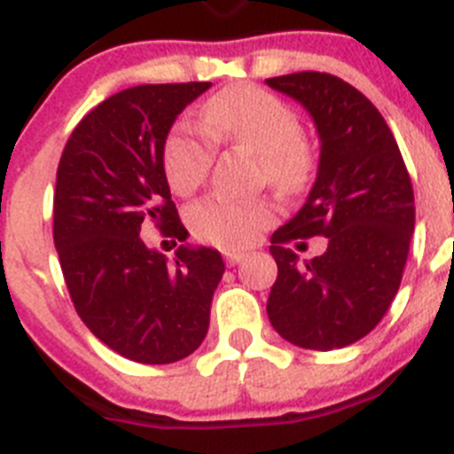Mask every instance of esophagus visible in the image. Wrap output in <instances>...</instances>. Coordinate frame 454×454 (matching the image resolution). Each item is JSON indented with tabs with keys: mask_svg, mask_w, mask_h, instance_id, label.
Listing matches in <instances>:
<instances>
[{
	"mask_svg": "<svg viewBox=\"0 0 454 454\" xmlns=\"http://www.w3.org/2000/svg\"><path fill=\"white\" fill-rule=\"evenodd\" d=\"M246 256V252H224V262H227V266H236V263L243 262Z\"/></svg>",
	"mask_w": 454,
	"mask_h": 454,
	"instance_id": "esophagus-1",
	"label": "esophagus"
}]
</instances>
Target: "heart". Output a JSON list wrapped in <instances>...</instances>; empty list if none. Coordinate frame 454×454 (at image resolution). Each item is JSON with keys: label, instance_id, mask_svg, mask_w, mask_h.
Segmentation results:
<instances>
[{"label": "heart", "instance_id": "obj_1", "mask_svg": "<svg viewBox=\"0 0 454 454\" xmlns=\"http://www.w3.org/2000/svg\"><path fill=\"white\" fill-rule=\"evenodd\" d=\"M200 127L215 145L259 156L263 177L282 195L302 192L311 182L314 156L302 140V124L295 111L270 92L252 86L227 88L207 99ZM206 139L188 124H179L168 136L163 172L177 195L198 191L214 166V147ZM272 218L275 208L268 200L207 198L188 208L192 234L227 250L254 243Z\"/></svg>", "mask_w": 454, "mask_h": 454}]
</instances>
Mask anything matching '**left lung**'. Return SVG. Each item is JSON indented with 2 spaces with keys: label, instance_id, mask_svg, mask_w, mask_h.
<instances>
[{
  "label": "left lung",
  "instance_id": "obj_1",
  "mask_svg": "<svg viewBox=\"0 0 454 454\" xmlns=\"http://www.w3.org/2000/svg\"><path fill=\"white\" fill-rule=\"evenodd\" d=\"M266 83L307 108L320 138L307 202L270 239L268 318L293 346L346 348L384 318L400 288L416 223L411 179L382 114L355 86L325 72ZM311 235L331 239L311 262L283 247Z\"/></svg>",
  "mask_w": 454,
  "mask_h": 454
}]
</instances>
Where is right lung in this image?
Returning <instances> with one entry per match:
<instances>
[{"label": "right lung", "instance_id": "add662e5", "mask_svg": "<svg viewBox=\"0 0 454 454\" xmlns=\"http://www.w3.org/2000/svg\"><path fill=\"white\" fill-rule=\"evenodd\" d=\"M208 88L147 83L115 92L74 127L56 170L54 246L70 298L88 330L131 362H179L208 332L220 252L186 243L168 262L140 239V227L154 223L186 240L163 147L177 115Z\"/></svg>", "mask_w": 454, "mask_h": 454}]
</instances>
